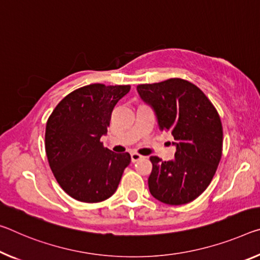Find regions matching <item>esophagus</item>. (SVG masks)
I'll use <instances>...</instances> for the list:
<instances>
[{"instance_id": "obj_1", "label": "esophagus", "mask_w": 260, "mask_h": 260, "mask_svg": "<svg viewBox=\"0 0 260 260\" xmlns=\"http://www.w3.org/2000/svg\"><path fill=\"white\" fill-rule=\"evenodd\" d=\"M143 157V156H141L140 154H138V152H132L131 154V158H132V162H138L139 159H141Z\"/></svg>"}]
</instances>
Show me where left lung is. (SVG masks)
<instances>
[{
  "label": "left lung",
  "instance_id": "left-lung-1",
  "mask_svg": "<svg viewBox=\"0 0 260 260\" xmlns=\"http://www.w3.org/2000/svg\"><path fill=\"white\" fill-rule=\"evenodd\" d=\"M140 97L154 109L160 131L176 142L175 159L151 156L149 191L160 203H191L211 184L222 156L223 131L220 115L207 96L191 82L169 78L139 84Z\"/></svg>",
  "mask_w": 260,
  "mask_h": 260
}]
</instances>
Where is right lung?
I'll return each mask as SVG.
<instances>
[{"instance_id":"1","label":"right lung","mask_w":260,"mask_h":260,"mask_svg":"<svg viewBox=\"0 0 260 260\" xmlns=\"http://www.w3.org/2000/svg\"><path fill=\"white\" fill-rule=\"evenodd\" d=\"M131 85L89 84L67 94L46 123L45 149L56 182L82 203H101L117 191L131 163L128 152L106 149L111 114Z\"/></svg>"}]
</instances>
